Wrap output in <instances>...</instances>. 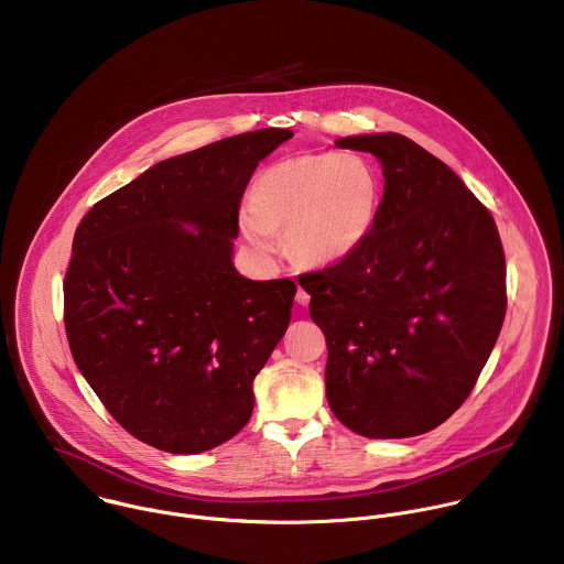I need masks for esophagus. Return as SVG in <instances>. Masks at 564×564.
Returning a JSON list of instances; mask_svg holds the SVG:
<instances>
[{"label": "esophagus", "instance_id": "esophagus-1", "mask_svg": "<svg viewBox=\"0 0 564 564\" xmlns=\"http://www.w3.org/2000/svg\"><path fill=\"white\" fill-rule=\"evenodd\" d=\"M295 300H297V304L300 306H308V302H311V293L308 291H304L302 286L297 289V293H295Z\"/></svg>", "mask_w": 564, "mask_h": 564}]
</instances>
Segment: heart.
Segmentation results:
<instances>
[{
  "label": "heart",
  "instance_id": "b5f03b06",
  "mask_svg": "<svg viewBox=\"0 0 564 564\" xmlns=\"http://www.w3.org/2000/svg\"><path fill=\"white\" fill-rule=\"evenodd\" d=\"M382 182L360 154H306L267 166L239 213L242 237L260 260H271L286 230L289 251L306 264H334L369 239Z\"/></svg>",
  "mask_w": 564,
  "mask_h": 564
}]
</instances>
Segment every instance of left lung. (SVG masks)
Instances as JSON below:
<instances>
[{
    "instance_id": "1",
    "label": "left lung",
    "mask_w": 564,
    "mask_h": 564,
    "mask_svg": "<svg viewBox=\"0 0 564 564\" xmlns=\"http://www.w3.org/2000/svg\"><path fill=\"white\" fill-rule=\"evenodd\" d=\"M382 162L384 197L349 258L300 275L327 345L325 393L367 438L434 430L471 395L506 317V258L465 182L402 134L336 141Z\"/></svg>"
}]
</instances>
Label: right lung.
Here are the masks:
<instances>
[{"label": "right lung", "mask_w": 564, "mask_h": 564, "mask_svg": "<svg viewBox=\"0 0 564 564\" xmlns=\"http://www.w3.org/2000/svg\"><path fill=\"white\" fill-rule=\"evenodd\" d=\"M291 137L267 128L159 162L76 230L63 284L74 360L112 419L156 449H213L251 416L297 286L239 275L232 239L251 173Z\"/></svg>", "instance_id": "1"}]
</instances>
